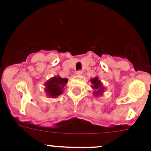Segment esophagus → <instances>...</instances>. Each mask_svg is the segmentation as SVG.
Listing matches in <instances>:
<instances>
[{
    "label": "esophagus",
    "mask_w": 151,
    "mask_h": 151,
    "mask_svg": "<svg viewBox=\"0 0 151 151\" xmlns=\"http://www.w3.org/2000/svg\"><path fill=\"white\" fill-rule=\"evenodd\" d=\"M77 74H78V75H82V73H83V72H82V70H78L77 71Z\"/></svg>",
    "instance_id": "1"
}]
</instances>
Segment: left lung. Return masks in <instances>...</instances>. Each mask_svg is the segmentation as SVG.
Listing matches in <instances>:
<instances>
[{
	"instance_id": "obj_1",
	"label": "left lung",
	"mask_w": 151,
	"mask_h": 151,
	"mask_svg": "<svg viewBox=\"0 0 151 151\" xmlns=\"http://www.w3.org/2000/svg\"><path fill=\"white\" fill-rule=\"evenodd\" d=\"M92 82V89L94 90V95L96 96H99L103 94L104 92V87L102 85V82L99 80V78L96 77V78H92L90 80Z\"/></svg>"
}]
</instances>
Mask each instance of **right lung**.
Instances as JSON below:
<instances>
[{
    "instance_id": "add662e5",
    "label": "right lung",
    "mask_w": 151,
    "mask_h": 151,
    "mask_svg": "<svg viewBox=\"0 0 151 151\" xmlns=\"http://www.w3.org/2000/svg\"><path fill=\"white\" fill-rule=\"evenodd\" d=\"M68 81L67 78H63L59 76H55L47 81L45 84V91L48 96L55 98L63 93V89Z\"/></svg>"
}]
</instances>
